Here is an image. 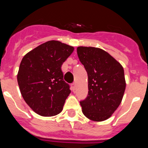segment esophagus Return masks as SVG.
Instances as JSON below:
<instances>
[{"label":"esophagus","mask_w":148,"mask_h":148,"mask_svg":"<svg viewBox=\"0 0 148 148\" xmlns=\"http://www.w3.org/2000/svg\"><path fill=\"white\" fill-rule=\"evenodd\" d=\"M71 89H72L73 91H74V89H75V87H76V84H74V83L71 84Z\"/></svg>","instance_id":"1"}]
</instances>
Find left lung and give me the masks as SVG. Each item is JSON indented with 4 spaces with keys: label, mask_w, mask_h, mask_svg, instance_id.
Returning <instances> with one entry per match:
<instances>
[{
    "label": "left lung",
    "mask_w": 148,
    "mask_h": 148,
    "mask_svg": "<svg viewBox=\"0 0 148 148\" xmlns=\"http://www.w3.org/2000/svg\"><path fill=\"white\" fill-rule=\"evenodd\" d=\"M77 51L88 75V95L80 102L83 114L95 122L107 120L123 98L126 87L123 67L99 48L79 46Z\"/></svg>",
    "instance_id": "left-lung-1"
}]
</instances>
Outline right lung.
<instances>
[{"label": "right lung", "instance_id": "add662e5", "mask_svg": "<svg viewBox=\"0 0 148 148\" xmlns=\"http://www.w3.org/2000/svg\"><path fill=\"white\" fill-rule=\"evenodd\" d=\"M74 48L61 41H49L22 59L17 80L22 97L36 114L51 117L63 110L71 90L64 81L62 66Z\"/></svg>", "mask_w": 148, "mask_h": 148}]
</instances>
